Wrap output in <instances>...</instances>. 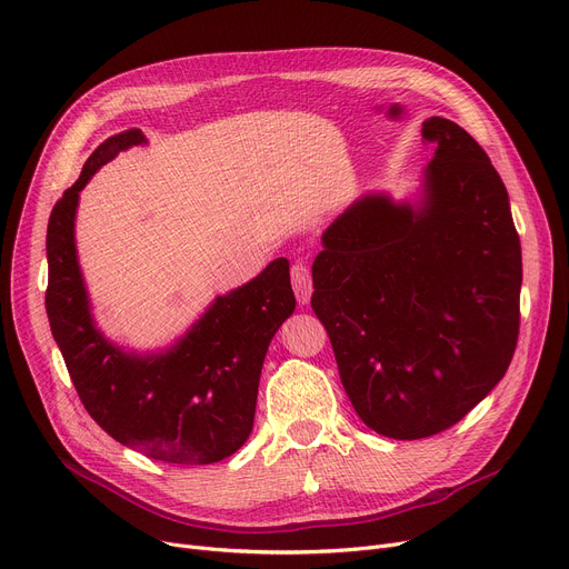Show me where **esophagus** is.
<instances>
[{
    "instance_id": "obj_1",
    "label": "esophagus",
    "mask_w": 569,
    "mask_h": 569,
    "mask_svg": "<svg viewBox=\"0 0 569 569\" xmlns=\"http://www.w3.org/2000/svg\"><path fill=\"white\" fill-rule=\"evenodd\" d=\"M290 281H292V290L299 305H307L313 292V281H311V270L307 262H295L290 270Z\"/></svg>"
}]
</instances>
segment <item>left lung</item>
<instances>
[{
    "label": "left lung",
    "mask_w": 569,
    "mask_h": 569,
    "mask_svg": "<svg viewBox=\"0 0 569 569\" xmlns=\"http://www.w3.org/2000/svg\"><path fill=\"white\" fill-rule=\"evenodd\" d=\"M421 203L368 194L322 236L311 307L359 419L391 439L439 435L506 375L519 336L521 244L508 192L448 119Z\"/></svg>",
    "instance_id": "left-lung-1"
}]
</instances>
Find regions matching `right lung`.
Returning a JSON list of instances; mask_svg holds the SVG:
<instances>
[{"label": "right lung", "instance_id": "add662e5", "mask_svg": "<svg viewBox=\"0 0 569 569\" xmlns=\"http://www.w3.org/2000/svg\"><path fill=\"white\" fill-rule=\"evenodd\" d=\"M143 141L141 130L109 137L54 203L46 309L70 380L109 437L153 460L212 465L233 456L253 428L264 355L295 311L290 268L286 258H277L247 286L217 297L167 355L141 359L111 346L89 311L74 253V208L102 164Z\"/></svg>", "mask_w": 569, "mask_h": 569}]
</instances>
